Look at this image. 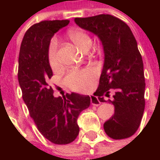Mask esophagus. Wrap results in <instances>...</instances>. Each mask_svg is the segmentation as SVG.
<instances>
[{
	"label": "esophagus",
	"mask_w": 160,
	"mask_h": 160,
	"mask_svg": "<svg viewBox=\"0 0 160 160\" xmlns=\"http://www.w3.org/2000/svg\"><path fill=\"white\" fill-rule=\"evenodd\" d=\"M90 98H91V104L92 106H99L101 104V102L99 101V99L96 96L92 95V96H90Z\"/></svg>",
	"instance_id": "1"
}]
</instances>
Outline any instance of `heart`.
<instances>
[{
	"mask_svg": "<svg viewBox=\"0 0 160 160\" xmlns=\"http://www.w3.org/2000/svg\"><path fill=\"white\" fill-rule=\"evenodd\" d=\"M68 36L70 40L75 43V45L83 52L87 49H90L92 45V40L90 36L83 30L71 29L68 32ZM48 61L52 68H56L58 67L57 41L55 39H52L49 45ZM96 75V71L92 68L71 70L66 76L65 83L71 90L83 92L91 86Z\"/></svg>",
	"mask_w": 160,
	"mask_h": 160,
	"instance_id": "b5f03b06",
	"label": "heart"
}]
</instances>
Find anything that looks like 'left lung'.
<instances>
[{
    "instance_id": "8db88e82",
    "label": "left lung",
    "mask_w": 160,
    "mask_h": 160,
    "mask_svg": "<svg viewBox=\"0 0 160 160\" xmlns=\"http://www.w3.org/2000/svg\"><path fill=\"white\" fill-rule=\"evenodd\" d=\"M75 23L96 35L104 49V66L99 87L94 92L106 102L113 89L114 115L104 124L106 133L115 140L129 138L138 130L144 110V64L137 42L122 20L110 15L75 18Z\"/></svg>"
}]
</instances>
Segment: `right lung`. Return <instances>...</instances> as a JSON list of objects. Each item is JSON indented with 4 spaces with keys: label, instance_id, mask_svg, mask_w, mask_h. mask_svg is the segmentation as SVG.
<instances>
[{
    "label": "right lung",
    "instance_id": "add662e5",
    "mask_svg": "<svg viewBox=\"0 0 160 160\" xmlns=\"http://www.w3.org/2000/svg\"><path fill=\"white\" fill-rule=\"evenodd\" d=\"M69 20H46L30 27L23 38L18 58L22 97L40 132L55 144L73 142L79 132L77 119L90 107L89 95L72 92L54 97L49 85L52 70L48 61L51 39Z\"/></svg>",
    "mask_w": 160,
    "mask_h": 160
}]
</instances>
